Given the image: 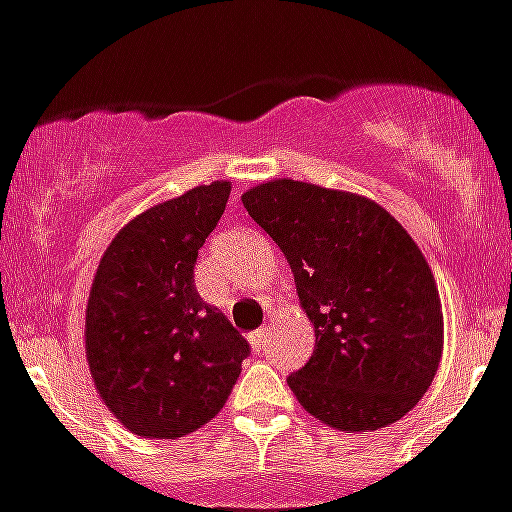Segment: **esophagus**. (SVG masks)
Instances as JSON below:
<instances>
[{
  "label": "esophagus",
  "instance_id": "34e87169",
  "mask_svg": "<svg viewBox=\"0 0 512 512\" xmlns=\"http://www.w3.org/2000/svg\"><path fill=\"white\" fill-rule=\"evenodd\" d=\"M250 345H252V350H255V353L265 350V345H268V330L262 327V330L252 332V335H250Z\"/></svg>",
  "mask_w": 512,
  "mask_h": 512
}]
</instances>
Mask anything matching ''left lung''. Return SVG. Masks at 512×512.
<instances>
[{
    "label": "left lung",
    "instance_id": "obj_1",
    "mask_svg": "<svg viewBox=\"0 0 512 512\" xmlns=\"http://www.w3.org/2000/svg\"><path fill=\"white\" fill-rule=\"evenodd\" d=\"M242 203L286 255L314 324V353L288 376L301 407L348 433L402 420L443 353L441 296L415 239L363 195L286 177Z\"/></svg>",
    "mask_w": 512,
    "mask_h": 512
}]
</instances>
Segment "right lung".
I'll return each mask as SVG.
<instances>
[{"instance_id":"obj_1","label":"right lung","mask_w":512,"mask_h":512,"mask_svg":"<svg viewBox=\"0 0 512 512\" xmlns=\"http://www.w3.org/2000/svg\"><path fill=\"white\" fill-rule=\"evenodd\" d=\"M231 185L216 180L128 221L97 265L84 348L102 402L131 433L182 438L229 399L250 355L195 291V262Z\"/></svg>"}]
</instances>
